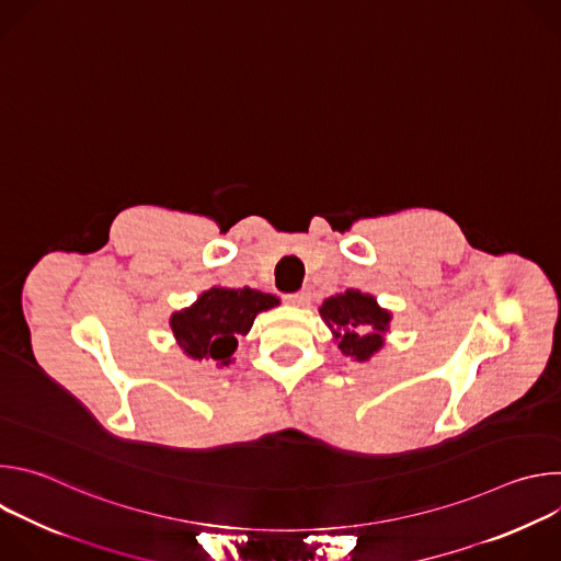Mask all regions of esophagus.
Returning <instances> with one entry per match:
<instances>
[{"instance_id": "1", "label": "esophagus", "mask_w": 561, "mask_h": 561, "mask_svg": "<svg viewBox=\"0 0 561 561\" xmlns=\"http://www.w3.org/2000/svg\"><path fill=\"white\" fill-rule=\"evenodd\" d=\"M284 301L290 304V306H308L310 304V293L308 290L290 293V295H284Z\"/></svg>"}]
</instances>
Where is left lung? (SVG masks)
Segmentation results:
<instances>
[{"label":"left lung","instance_id":"8db88e82","mask_svg":"<svg viewBox=\"0 0 561 561\" xmlns=\"http://www.w3.org/2000/svg\"><path fill=\"white\" fill-rule=\"evenodd\" d=\"M319 314L324 317L346 357L366 362L383 346L390 312L379 308L373 295L348 288L346 293L329 297L319 308Z\"/></svg>","mask_w":561,"mask_h":561}]
</instances>
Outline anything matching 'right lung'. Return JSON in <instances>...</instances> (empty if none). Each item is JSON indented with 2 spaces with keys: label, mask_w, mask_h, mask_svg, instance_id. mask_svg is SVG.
Masks as SVG:
<instances>
[{
  "label": "right lung",
  "mask_w": 561,
  "mask_h": 561,
  "mask_svg": "<svg viewBox=\"0 0 561 561\" xmlns=\"http://www.w3.org/2000/svg\"><path fill=\"white\" fill-rule=\"evenodd\" d=\"M279 306V299L253 288L213 286L197 301L171 314V329L180 348L197 362L228 366L237 351V340L247 335L257 312Z\"/></svg>",
  "instance_id": "1"
}]
</instances>
